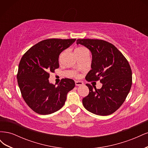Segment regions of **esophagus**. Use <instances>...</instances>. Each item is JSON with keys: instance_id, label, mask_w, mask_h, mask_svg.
<instances>
[{"instance_id": "esophagus-1", "label": "esophagus", "mask_w": 148, "mask_h": 148, "mask_svg": "<svg viewBox=\"0 0 148 148\" xmlns=\"http://www.w3.org/2000/svg\"><path fill=\"white\" fill-rule=\"evenodd\" d=\"M83 83L82 82H78V81L75 82V85L77 86H82V85H83Z\"/></svg>"}]
</instances>
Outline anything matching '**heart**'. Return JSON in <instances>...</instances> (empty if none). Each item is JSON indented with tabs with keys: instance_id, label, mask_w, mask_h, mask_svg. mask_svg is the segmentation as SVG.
<instances>
[{
	"instance_id": "heart-1",
	"label": "heart",
	"mask_w": 148,
	"mask_h": 148,
	"mask_svg": "<svg viewBox=\"0 0 148 148\" xmlns=\"http://www.w3.org/2000/svg\"><path fill=\"white\" fill-rule=\"evenodd\" d=\"M75 52L78 53H83L84 52H88L86 48H84L83 47H78L75 49ZM75 76H77V75H76Z\"/></svg>"
}]
</instances>
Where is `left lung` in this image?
Returning <instances> with one entry per match:
<instances>
[{
    "label": "left lung",
    "mask_w": 148,
    "mask_h": 148,
    "mask_svg": "<svg viewBox=\"0 0 148 148\" xmlns=\"http://www.w3.org/2000/svg\"><path fill=\"white\" fill-rule=\"evenodd\" d=\"M77 44L88 48L92 54L88 82L100 80L101 89L86 84L89 95L83 99L84 108L98 115L113 114L122 105L130 91L132 73L128 62L117 48L104 40L78 39Z\"/></svg>",
    "instance_id": "8db88e82"
}]
</instances>
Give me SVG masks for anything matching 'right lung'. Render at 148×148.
<instances>
[{
	"instance_id": "obj_1",
	"label": "right lung",
	"mask_w": 148,
	"mask_h": 148,
	"mask_svg": "<svg viewBox=\"0 0 148 148\" xmlns=\"http://www.w3.org/2000/svg\"><path fill=\"white\" fill-rule=\"evenodd\" d=\"M76 39H48L31 47L22 57L17 82L25 102L35 112L52 114L64 106L66 95L75 86L69 78L62 79L58 86L49 83V73L59 67L60 53Z\"/></svg>"
}]
</instances>
